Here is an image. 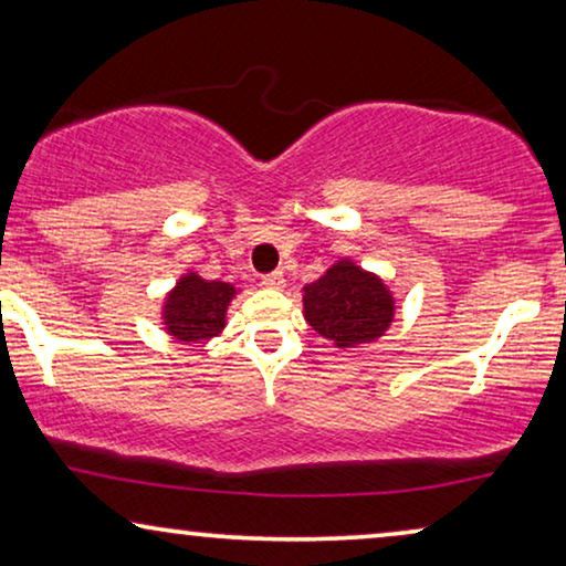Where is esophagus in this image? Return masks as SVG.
I'll use <instances>...</instances> for the list:
<instances>
[{
  "label": "esophagus",
  "instance_id": "1",
  "mask_svg": "<svg viewBox=\"0 0 566 566\" xmlns=\"http://www.w3.org/2000/svg\"><path fill=\"white\" fill-rule=\"evenodd\" d=\"M262 285H265V289H283V285H285L283 270H273V273L262 275Z\"/></svg>",
  "mask_w": 566,
  "mask_h": 566
}]
</instances>
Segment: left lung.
Segmentation results:
<instances>
[{
    "label": "left lung",
    "mask_w": 566,
    "mask_h": 566,
    "mask_svg": "<svg viewBox=\"0 0 566 566\" xmlns=\"http://www.w3.org/2000/svg\"><path fill=\"white\" fill-rule=\"evenodd\" d=\"M306 322L337 347L381 337L391 324L394 301L376 275L353 262H337L304 289Z\"/></svg>",
    "instance_id": "left-lung-1"
}]
</instances>
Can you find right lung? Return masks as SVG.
Instances as JSON below:
<instances>
[{"label":"right lung","mask_w":566,"mask_h":566,"mask_svg":"<svg viewBox=\"0 0 566 566\" xmlns=\"http://www.w3.org/2000/svg\"><path fill=\"white\" fill-rule=\"evenodd\" d=\"M234 285L221 281H203L196 273L185 275L177 289L169 293L165 306V324L169 335L182 343H198L211 339L223 329V316Z\"/></svg>","instance_id":"add662e5"}]
</instances>
